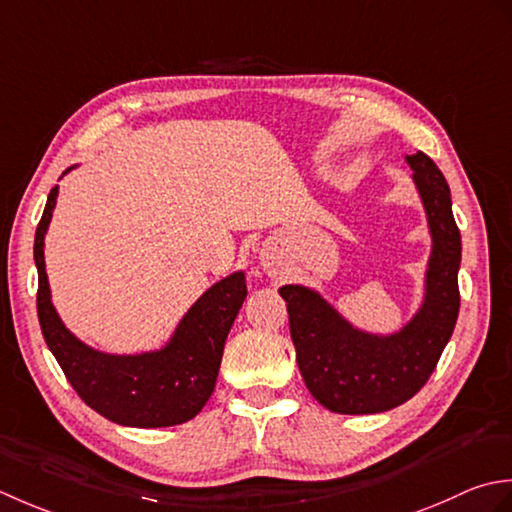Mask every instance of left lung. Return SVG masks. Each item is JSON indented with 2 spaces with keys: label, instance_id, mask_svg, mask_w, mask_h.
I'll return each instance as SVG.
<instances>
[{
  "label": "left lung",
  "instance_id": "left-lung-1",
  "mask_svg": "<svg viewBox=\"0 0 512 512\" xmlns=\"http://www.w3.org/2000/svg\"><path fill=\"white\" fill-rule=\"evenodd\" d=\"M406 163L413 170L411 179L422 198L433 247L424 300L400 331L380 336L356 329L318 291L302 285L278 289L287 302L302 380L333 413H382L411 400L435 371L460 314L457 271L462 238L453 218L451 190L424 152L406 156Z\"/></svg>",
  "mask_w": 512,
  "mask_h": 512
}]
</instances>
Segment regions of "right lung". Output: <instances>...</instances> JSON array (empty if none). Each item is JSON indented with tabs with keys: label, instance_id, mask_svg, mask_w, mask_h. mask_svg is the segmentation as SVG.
I'll use <instances>...</instances> for the list:
<instances>
[{
	"label": "right lung",
	"instance_id": "add662e5",
	"mask_svg": "<svg viewBox=\"0 0 512 512\" xmlns=\"http://www.w3.org/2000/svg\"><path fill=\"white\" fill-rule=\"evenodd\" d=\"M57 194L59 185L50 190L35 232L37 316L52 356L79 398L114 424L161 429L192 420L214 391L227 333L247 296L245 274L234 271L207 289L161 349L134 356L92 349L66 329L50 300L44 238Z\"/></svg>",
	"mask_w": 512,
	"mask_h": 512
}]
</instances>
